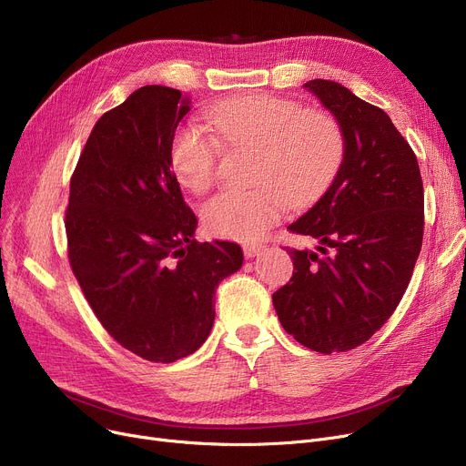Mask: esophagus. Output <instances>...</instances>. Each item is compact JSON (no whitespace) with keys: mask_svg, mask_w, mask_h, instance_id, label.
I'll return each mask as SVG.
<instances>
[{"mask_svg":"<svg viewBox=\"0 0 466 466\" xmlns=\"http://www.w3.org/2000/svg\"><path fill=\"white\" fill-rule=\"evenodd\" d=\"M262 249H264L262 243H248V246H243V255H246L248 258H251V257L260 255Z\"/></svg>","mask_w":466,"mask_h":466,"instance_id":"obj_1","label":"esophagus"}]
</instances>
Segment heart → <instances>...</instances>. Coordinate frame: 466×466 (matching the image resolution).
Masks as SVG:
<instances>
[{"label":"heart","instance_id":"b5f03b06","mask_svg":"<svg viewBox=\"0 0 466 466\" xmlns=\"http://www.w3.org/2000/svg\"><path fill=\"white\" fill-rule=\"evenodd\" d=\"M208 125L181 127L169 143L177 181L194 194L218 179L223 141L230 149H258L248 192L215 196L202 209L206 230L217 238L253 241L278 225L290 208H309L330 188L346 158V130L329 111L272 94H241L208 107Z\"/></svg>","mask_w":466,"mask_h":466}]
</instances>
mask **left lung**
Instances as JSON below:
<instances>
[{
	"mask_svg": "<svg viewBox=\"0 0 466 466\" xmlns=\"http://www.w3.org/2000/svg\"><path fill=\"white\" fill-rule=\"evenodd\" d=\"M346 130V158L323 198L289 232L319 253L287 248L295 272L272 295L283 329L325 355L350 351L397 309L420 257L425 194L415 153L387 113L334 81L304 85Z\"/></svg>",
	"mask_w": 466,
	"mask_h": 466,
	"instance_id": "obj_1",
	"label": "left lung"
}]
</instances>
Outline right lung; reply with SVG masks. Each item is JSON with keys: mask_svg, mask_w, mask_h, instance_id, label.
I'll use <instances>...</instances> for the list:
<instances>
[{"mask_svg": "<svg viewBox=\"0 0 466 466\" xmlns=\"http://www.w3.org/2000/svg\"><path fill=\"white\" fill-rule=\"evenodd\" d=\"M188 100L141 86L96 122L69 181L67 258L107 334L151 362L198 350L215 319V289L238 272V243L192 238L196 215L169 164Z\"/></svg>", "mask_w": 466, "mask_h": 466, "instance_id": "right-lung-1", "label": "right lung"}]
</instances>
